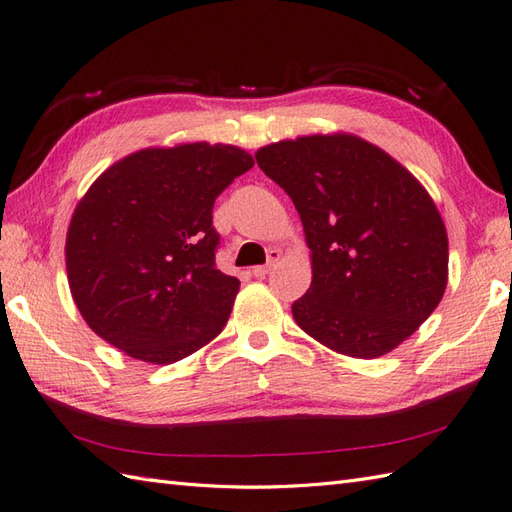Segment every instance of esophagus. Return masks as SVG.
I'll list each match as a JSON object with an SVG mask.
<instances>
[{
  "instance_id": "34e87169",
  "label": "esophagus",
  "mask_w": 512,
  "mask_h": 512,
  "mask_svg": "<svg viewBox=\"0 0 512 512\" xmlns=\"http://www.w3.org/2000/svg\"><path fill=\"white\" fill-rule=\"evenodd\" d=\"M279 257H281L279 248H270V251H268V264H266V266H255V268H253V275H255L257 279H264V277L268 275V272L279 264Z\"/></svg>"
}]
</instances>
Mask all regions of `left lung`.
<instances>
[{
	"label": "left lung",
	"mask_w": 512,
	"mask_h": 512,
	"mask_svg": "<svg viewBox=\"0 0 512 512\" xmlns=\"http://www.w3.org/2000/svg\"><path fill=\"white\" fill-rule=\"evenodd\" d=\"M255 159L292 198L310 248L312 285L292 303L296 325L360 360L408 340L447 288V231L427 189L349 133L283 139Z\"/></svg>",
	"instance_id": "1"
}]
</instances>
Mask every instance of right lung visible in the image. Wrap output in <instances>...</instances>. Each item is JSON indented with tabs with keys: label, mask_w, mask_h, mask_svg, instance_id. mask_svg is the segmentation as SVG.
<instances>
[{
	"label": "right lung",
	"mask_w": 512,
	"mask_h": 512,
	"mask_svg": "<svg viewBox=\"0 0 512 512\" xmlns=\"http://www.w3.org/2000/svg\"><path fill=\"white\" fill-rule=\"evenodd\" d=\"M255 165L246 150L192 141L144 148L106 168L71 216V296L102 340L172 364L227 325L240 281L216 268L213 202Z\"/></svg>",
	"instance_id": "1"
}]
</instances>
